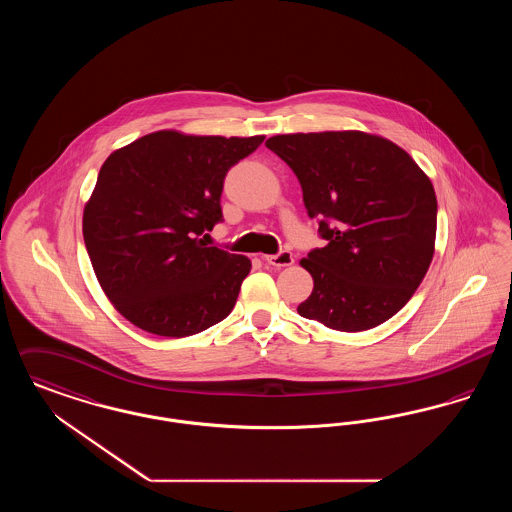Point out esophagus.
Segmentation results:
<instances>
[{"instance_id":"obj_1","label":"esophagus","mask_w":512,"mask_h":512,"mask_svg":"<svg viewBox=\"0 0 512 512\" xmlns=\"http://www.w3.org/2000/svg\"><path fill=\"white\" fill-rule=\"evenodd\" d=\"M265 261L276 268L290 267L293 265V255L290 251H280L278 255H265Z\"/></svg>"}]
</instances>
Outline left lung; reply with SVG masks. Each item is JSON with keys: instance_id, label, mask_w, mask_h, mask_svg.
<instances>
[{"instance_id": "8db88e82", "label": "left lung", "mask_w": 512, "mask_h": 512, "mask_svg": "<svg viewBox=\"0 0 512 512\" xmlns=\"http://www.w3.org/2000/svg\"><path fill=\"white\" fill-rule=\"evenodd\" d=\"M267 147L295 172L326 240L301 259L315 286L297 313L340 332L399 313L434 257L438 199L430 178L405 149L361 130L278 134Z\"/></svg>"}]
</instances>
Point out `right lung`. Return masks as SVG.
Here are the masks:
<instances>
[{
	"mask_svg": "<svg viewBox=\"0 0 512 512\" xmlns=\"http://www.w3.org/2000/svg\"><path fill=\"white\" fill-rule=\"evenodd\" d=\"M263 140L159 130L107 157L82 234L101 290L134 326L186 338L230 315L251 261L207 247L205 230L222 219L226 172Z\"/></svg>",
	"mask_w": 512,
	"mask_h": 512,
	"instance_id": "obj_1",
	"label": "right lung"
}]
</instances>
